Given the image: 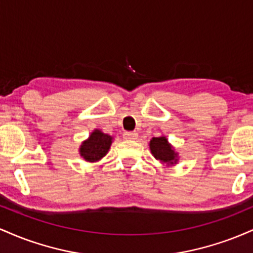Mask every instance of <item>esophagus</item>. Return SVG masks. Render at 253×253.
<instances>
[{
  "mask_svg": "<svg viewBox=\"0 0 253 253\" xmlns=\"http://www.w3.org/2000/svg\"><path fill=\"white\" fill-rule=\"evenodd\" d=\"M138 138V133L136 132H125L124 133V139L126 140H135Z\"/></svg>",
  "mask_w": 253,
  "mask_h": 253,
  "instance_id": "1",
  "label": "esophagus"
}]
</instances>
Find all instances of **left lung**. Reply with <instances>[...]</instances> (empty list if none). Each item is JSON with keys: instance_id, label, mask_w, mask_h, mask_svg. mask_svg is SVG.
Segmentation results:
<instances>
[{"instance_id": "obj_1", "label": "left lung", "mask_w": 253, "mask_h": 253, "mask_svg": "<svg viewBox=\"0 0 253 253\" xmlns=\"http://www.w3.org/2000/svg\"><path fill=\"white\" fill-rule=\"evenodd\" d=\"M150 151L157 161L167 167H173L178 163V152L168 140L165 135L157 136L150 140Z\"/></svg>"}]
</instances>
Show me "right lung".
I'll return each instance as SVG.
<instances>
[{
    "label": "right lung",
    "instance_id": "1",
    "mask_svg": "<svg viewBox=\"0 0 253 253\" xmlns=\"http://www.w3.org/2000/svg\"><path fill=\"white\" fill-rule=\"evenodd\" d=\"M113 143V136L103 133L101 129H94L90 133L89 138L82 141L78 152L85 162L95 163L101 161L108 153L110 145Z\"/></svg>",
    "mask_w": 253,
    "mask_h": 253
}]
</instances>
